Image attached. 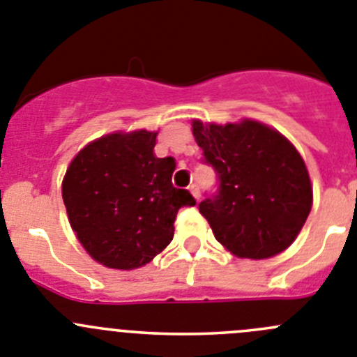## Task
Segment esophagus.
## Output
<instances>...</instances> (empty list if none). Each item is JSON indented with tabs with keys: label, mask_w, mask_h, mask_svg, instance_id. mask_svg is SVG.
<instances>
[{
	"label": "esophagus",
	"mask_w": 357,
	"mask_h": 357,
	"mask_svg": "<svg viewBox=\"0 0 357 357\" xmlns=\"http://www.w3.org/2000/svg\"><path fill=\"white\" fill-rule=\"evenodd\" d=\"M190 194L194 195L195 201H199V199H201V192H199V186L195 185V183L194 185H190Z\"/></svg>",
	"instance_id": "esophagus-1"
}]
</instances>
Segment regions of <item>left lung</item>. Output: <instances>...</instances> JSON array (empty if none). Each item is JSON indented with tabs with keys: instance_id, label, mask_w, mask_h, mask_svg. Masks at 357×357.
Here are the masks:
<instances>
[{
	"instance_id": "obj_1",
	"label": "left lung",
	"mask_w": 357,
	"mask_h": 357,
	"mask_svg": "<svg viewBox=\"0 0 357 357\" xmlns=\"http://www.w3.org/2000/svg\"><path fill=\"white\" fill-rule=\"evenodd\" d=\"M204 163L218 192L199 204L216 241L245 259L284 252L312 209V183L298 149L275 128L252 119L204 125L194 119Z\"/></svg>"
}]
</instances>
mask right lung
Segmentation results:
<instances>
[{"mask_svg": "<svg viewBox=\"0 0 357 357\" xmlns=\"http://www.w3.org/2000/svg\"><path fill=\"white\" fill-rule=\"evenodd\" d=\"M156 132L109 133L75 155L63 178V202L84 250L112 269L148 264L174 236L179 208L195 206L172 185L176 162L156 158Z\"/></svg>", "mask_w": 357, "mask_h": 357, "instance_id": "1", "label": "right lung"}]
</instances>
